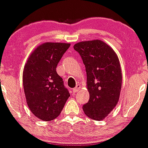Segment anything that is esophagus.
Listing matches in <instances>:
<instances>
[{
  "label": "esophagus",
  "instance_id": "1",
  "mask_svg": "<svg viewBox=\"0 0 148 148\" xmlns=\"http://www.w3.org/2000/svg\"><path fill=\"white\" fill-rule=\"evenodd\" d=\"M81 89V86L80 85H77V86H76V88H74V89H73V92H77L78 91H79V90Z\"/></svg>",
  "mask_w": 148,
  "mask_h": 148
}]
</instances>
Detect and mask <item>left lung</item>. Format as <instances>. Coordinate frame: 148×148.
<instances>
[{"label":"left lung","mask_w":148,"mask_h":148,"mask_svg":"<svg viewBox=\"0 0 148 148\" xmlns=\"http://www.w3.org/2000/svg\"><path fill=\"white\" fill-rule=\"evenodd\" d=\"M74 49L81 56L87 74L90 99L83 110L90 118L102 120L120 98L122 72L118 57L109 45L99 40L78 42Z\"/></svg>","instance_id":"8db88e82"}]
</instances>
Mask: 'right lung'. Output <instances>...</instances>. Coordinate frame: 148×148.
Segmentation results:
<instances>
[{
	"instance_id": "right-lung-1",
	"label": "right lung",
	"mask_w": 148,
	"mask_h": 148,
	"mask_svg": "<svg viewBox=\"0 0 148 148\" xmlns=\"http://www.w3.org/2000/svg\"><path fill=\"white\" fill-rule=\"evenodd\" d=\"M69 43L45 42L28 57L23 68V85L28 108L35 117L50 121L60 114L70 94L56 72Z\"/></svg>"
}]
</instances>
